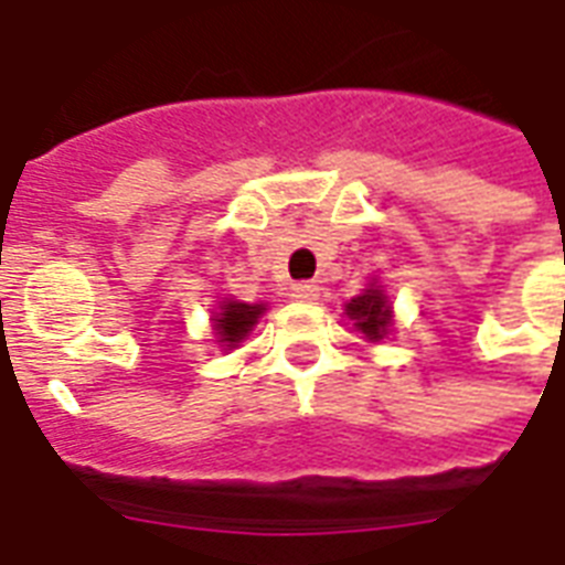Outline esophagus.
<instances>
[{
	"instance_id": "esophagus-1",
	"label": "esophagus",
	"mask_w": 565,
	"mask_h": 565,
	"mask_svg": "<svg viewBox=\"0 0 565 565\" xmlns=\"http://www.w3.org/2000/svg\"><path fill=\"white\" fill-rule=\"evenodd\" d=\"M317 296H320V287L315 281L294 284V299H299V302H315Z\"/></svg>"
}]
</instances>
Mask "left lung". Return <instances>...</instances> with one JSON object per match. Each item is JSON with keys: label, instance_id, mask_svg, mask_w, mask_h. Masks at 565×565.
<instances>
[{"label": "left lung", "instance_id": "obj_1", "mask_svg": "<svg viewBox=\"0 0 565 565\" xmlns=\"http://www.w3.org/2000/svg\"><path fill=\"white\" fill-rule=\"evenodd\" d=\"M344 315L353 320L365 341H383L392 332V305L377 281L367 284V290L353 296L344 305Z\"/></svg>", "mask_w": 565, "mask_h": 565}]
</instances>
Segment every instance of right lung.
I'll return each instance as SVG.
<instances>
[{
    "mask_svg": "<svg viewBox=\"0 0 565 565\" xmlns=\"http://www.w3.org/2000/svg\"><path fill=\"white\" fill-rule=\"evenodd\" d=\"M266 315V305H248L236 302V299H224L218 305V311L212 317V329L218 335L221 347H239L242 338H248V332L257 326V320Z\"/></svg>",
    "mask_w": 565,
    "mask_h": 565,
    "instance_id": "add662e5",
    "label": "right lung"
}]
</instances>
